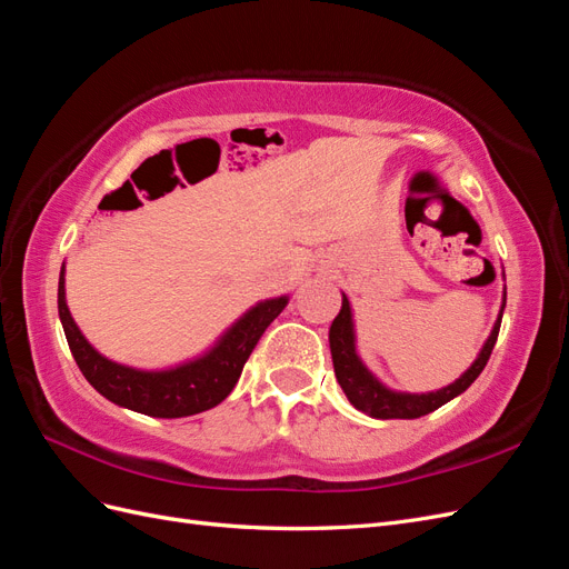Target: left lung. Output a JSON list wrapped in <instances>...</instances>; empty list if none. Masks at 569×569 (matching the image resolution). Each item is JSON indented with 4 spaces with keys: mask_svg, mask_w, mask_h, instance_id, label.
<instances>
[{
    "mask_svg": "<svg viewBox=\"0 0 569 569\" xmlns=\"http://www.w3.org/2000/svg\"><path fill=\"white\" fill-rule=\"evenodd\" d=\"M503 308H506V295H503V306L501 313H498L493 330L489 339L481 347L479 356L475 363L465 370L458 380L449 387H443L439 391H429V393H406V391H393L387 389L377 377L363 366V360L358 358L356 351V332H353V316H351V303L343 295L341 299V311L335 318L330 327V351H332V363H335V375L337 382L341 385L347 399L351 401L353 408L363 410L370 418H380V420H412L427 416L443 403H449L456 399L458 393L468 389L479 372L485 370L487 360L493 351V343L498 339V330H501V318H503Z\"/></svg>",
    "mask_w": 569,
    "mask_h": 569,
    "instance_id": "obj_1",
    "label": "left lung"
}]
</instances>
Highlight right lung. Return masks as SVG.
<instances>
[{
  "instance_id": "obj_1",
  "label": "right lung",
  "mask_w": 569,
  "mask_h": 569,
  "mask_svg": "<svg viewBox=\"0 0 569 569\" xmlns=\"http://www.w3.org/2000/svg\"><path fill=\"white\" fill-rule=\"evenodd\" d=\"M63 266L59 274V318L80 372L101 396L120 408L151 418H187L228 399L253 347L268 325L282 313L287 297L266 299L251 306L213 349L168 370H137L113 363L84 339L66 306Z\"/></svg>"
}]
</instances>
